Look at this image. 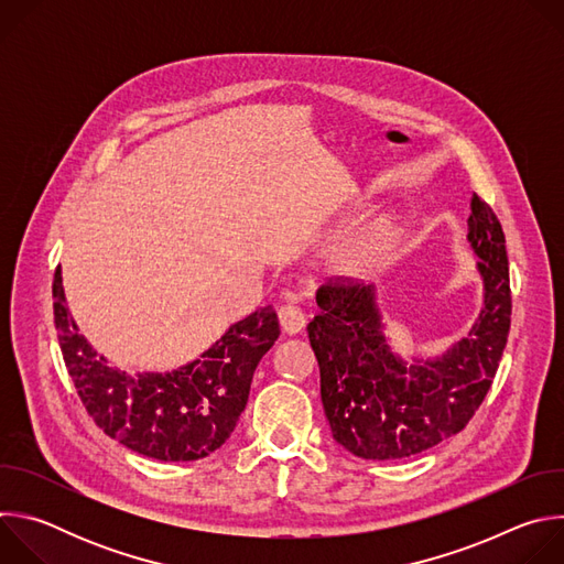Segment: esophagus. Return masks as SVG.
<instances>
[{
	"mask_svg": "<svg viewBox=\"0 0 564 564\" xmlns=\"http://www.w3.org/2000/svg\"><path fill=\"white\" fill-rule=\"evenodd\" d=\"M279 321H281V328L288 335H299L305 328V314L301 307L288 303L279 307Z\"/></svg>",
	"mask_w": 564,
	"mask_h": 564,
	"instance_id": "1",
	"label": "esophagus"
}]
</instances>
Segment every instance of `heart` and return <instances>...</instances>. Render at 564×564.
Instances as JSON below:
<instances>
[{"label": "heart", "mask_w": 564, "mask_h": 564, "mask_svg": "<svg viewBox=\"0 0 564 564\" xmlns=\"http://www.w3.org/2000/svg\"><path fill=\"white\" fill-rule=\"evenodd\" d=\"M390 248H392V238L383 229H375L359 243L357 259L361 265H372L379 259H383Z\"/></svg>", "instance_id": "b5f03b06"}]
</instances>
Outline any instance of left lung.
<instances>
[{
    "mask_svg": "<svg viewBox=\"0 0 564 564\" xmlns=\"http://www.w3.org/2000/svg\"><path fill=\"white\" fill-rule=\"evenodd\" d=\"M468 246L485 285L470 330L437 357L397 355L388 341L375 285L326 283L307 324L321 372V401L333 437L364 459H406L457 435L487 397L509 326L511 288L505 231L477 194Z\"/></svg>",
    "mask_w": 564,
    "mask_h": 564,
    "instance_id": "left-lung-1",
    "label": "left lung"
}]
</instances>
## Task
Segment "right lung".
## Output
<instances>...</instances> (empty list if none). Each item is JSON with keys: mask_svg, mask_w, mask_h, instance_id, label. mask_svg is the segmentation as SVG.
<instances>
[{"mask_svg": "<svg viewBox=\"0 0 564 564\" xmlns=\"http://www.w3.org/2000/svg\"><path fill=\"white\" fill-rule=\"evenodd\" d=\"M53 314L66 370L94 422L133 453L160 462H194L234 433L254 370L279 339V318L265 305L170 372L127 375L79 335L68 312L62 270L53 279Z\"/></svg>", "mask_w": 564, "mask_h": 564, "instance_id": "right-lung-1", "label": "right lung"}]
</instances>
